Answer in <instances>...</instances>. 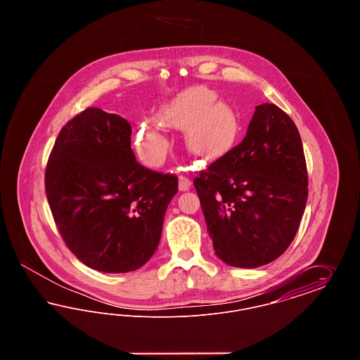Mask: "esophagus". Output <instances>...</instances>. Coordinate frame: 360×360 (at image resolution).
<instances>
[{
  "instance_id": "obj_1",
  "label": "esophagus",
  "mask_w": 360,
  "mask_h": 360,
  "mask_svg": "<svg viewBox=\"0 0 360 360\" xmlns=\"http://www.w3.org/2000/svg\"><path fill=\"white\" fill-rule=\"evenodd\" d=\"M178 186H179V190H181V191H188L190 186H191V182H190V179H188V178L184 176V175H181V176H179V179H178Z\"/></svg>"
}]
</instances>
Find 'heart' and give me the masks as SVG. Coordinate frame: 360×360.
Masks as SVG:
<instances>
[{"label": "heart", "mask_w": 360, "mask_h": 360, "mask_svg": "<svg viewBox=\"0 0 360 360\" xmlns=\"http://www.w3.org/2000/svg\"><path fill=\"white\" fill-rule=\"evenodd\" d=\"M158 119L140 122L135 136L137 153L150 166H159L169 153L170 143L163 134V125L184 129L188 151L206 160L226 154L239 134V120L232 106L216 100V93L205 86L179 93L162 106Z\"/></svg>", "instance_id": "heart-1"}]
</instances>
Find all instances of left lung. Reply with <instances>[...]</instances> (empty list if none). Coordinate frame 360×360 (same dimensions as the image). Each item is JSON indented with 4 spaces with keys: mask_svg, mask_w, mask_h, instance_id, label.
I'll return each mask as SVG.
<instances>
[{
    "mask_svg": "<svg viewBox=\"0 0 360 360\" xmlns=\"http://www.w3.org/2000/svg\"><path fill=\"white\" fill-rule=\"evenodd\" d=\"M216 255L255 269L281 257L308 200L300 132L274 103L257 105L241 143L193 181Z\"/></svg>",
    "mask_w": 360,
    "mask_h": 360,
    "instance_id": "1",
    "label": "left lung"
}]
</instances>
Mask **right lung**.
Masks as SVG:
<instances>
[{
    "label": "right lung",
    "instance_id": "right-lung-1",
    "mask_svg": "<svg viewBox=\"0 0 360 360\" xmlns=\"http://www.w3.org/2000/svg\"><path fill=\"white\" fill-rule=\"evenodd\" d=\"M131 124L87 108L60 129L47 162L46 194L58 231L84 264L129 273L154 255L174 174L150 170L131 148Z\"/></svg>",
    "mask_w": 360,
    "mask_h": 360
}]
</instances>
